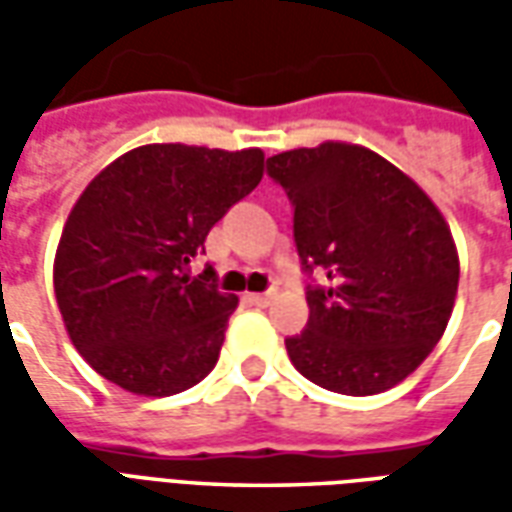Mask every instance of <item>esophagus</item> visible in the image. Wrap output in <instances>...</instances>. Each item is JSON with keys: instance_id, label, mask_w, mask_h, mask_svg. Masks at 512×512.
I'll return each instance as SVG.
<instances>
[{"instance_id": "1", "label": "esophagus", "mask_w": 512, "mask_h": 512, "mask_svg": "<svg viewBox=\"0 0 512 512\" xmlns=\"http://www.w3.org/2000/svg\"><path fill=\"white\" fill-rule=\"evenodd\" d=\"M271 299H274V293H249V301L257 304V307H268Z\"/></svg>"}]
</instances>
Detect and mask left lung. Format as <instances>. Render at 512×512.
<instances>
[{
  "instance_id": "left-lung-1",
  "label": "left lung",
  "mask_w": 512,
  "mask_h": 512,
  "mask_svg": "<svg viewBox=\"0 0 512 512\" xmlns=\"http://www.w3.org/2000/svg\"><path fill=\"white\" fill-rule=\"evenodd\" d=\"M293 205L310 321L285 340L301 376L340 395L400 384L436 348L458 293V252L439 208L373 150L345 142L268 158Z\"/></svg>"
}]
</instances>
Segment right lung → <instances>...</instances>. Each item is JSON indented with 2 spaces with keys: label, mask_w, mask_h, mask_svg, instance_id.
<instances>
[{
  "label": "right lung",
  "mask_w": 512,
  "mask_h": 512,
  "mask_svg": "<svg viewBox=\"0 0 512 512\" xmlns=\"http://www.w3.org/2000/svg\"><path fill=\"white\" fill-rule=\"evenodd\" d=\"M263 178V150L145 145L93 178L62 230L54 293L76 351L134 395H178L208 376L238 307L191 260Z\"/></svg>",
  "instance_id": "add662e5"
}]
</instances>
